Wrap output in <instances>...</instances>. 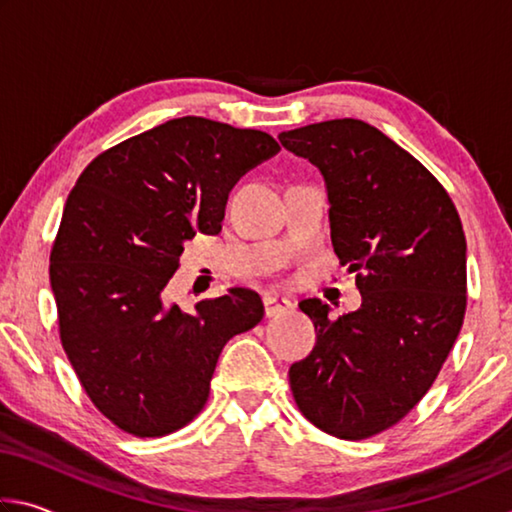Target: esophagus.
<instances>
[{"instance_id":"obj_1","label":"esophagus","mask_w":512,"mask_h":512,"mask_svg":"<svg viewBox=\"0 0 512 512\" xmlns=\"http://www.w3.org/2000/svg\"><path fill=\"white\" fill-rule=\"evenodd\" d=\"M291 309V302L284 300V298H277V296H264V314L266 318H273L277 314H282V311Z\"/></svg>"}]
</instances>
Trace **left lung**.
I'll return each mask as SVG.
<instances>
[{"instance_id":"left-lung-1","label":"left lung","mask_w":512,"mask_h":512,"mask_svg":"<svg viewBox=\"0 0 512 512\" xmlns=\"http://www.w3.org/2000/svg\"><path fill=\"white\" fill-rule=\"evenodd\" d=\"M280 142L323 173L334 253L361 293L336 320L318 298L300 302L316 345L289 368L293 400L329 436H377L422 400L461 332V216L433 173L366 121H320Z\"/></svg>"}]
</instances>
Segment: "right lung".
Listing matches in <instances>:
<instances>
[{
	"label": "right lung",
	"instance_id": "1",
	"mask_svg": "<svg viewBox=\"0 0 512 512\" xmlns=\"http://www.w3.org/2000/svg\"><path fill=\"white\" fill-rule=\"evenodd\" d=\"M280 151L271 135L180 117L97 155L67 196L49 280L60 343L92 404L137 438L192 422L223 345L264 318L250 289L164 305L185 241L219 235L230 189Z\"/></svg>",
	"mask_w": 512,
	"mask_h": 512
}]
</instances>
